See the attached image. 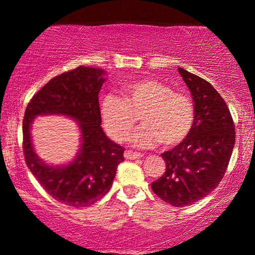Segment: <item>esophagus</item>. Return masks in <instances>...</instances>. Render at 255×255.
I'll use <instances>...</instances> for the list:
<instances>
[{
  "instance_id": "1",
  "label": "esophagus",
  "mask_w": 255,
  "mask_h": 255,
  "mask_svg": "<svg viewBox=\"0 0 255 255\" xmlns=\"http://www.w3.org/2000/svg\"><path fill=\"white\" fill-rule=\"evenodd\" d=\"M125 159H130V160H134V159H140L142 154L138 152H133V151H127L124 153Z\"/></svg>"
}]
</instances>
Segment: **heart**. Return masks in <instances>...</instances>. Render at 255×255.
I'll return each mask as SVG.
<instances>
[{
  "label": "heart",
  "instance_id": "1",
  "mask_svg": "<svg viewBox=\"0 0 255 255\" xmlns=\"http://www.w3.org/2000/svg\"><path fill=\"white\" fill-rule=\"evenodd\" d=\"M122 99L107 95L101 102V117L108 134L116 141H125L137 124L140 114L142 127L132 135L135 146L149 147L162 141L173 145L191 131L195 106L189 95L173 92L155 79H141L127 83L121 89Z\"/></svg>",
  "mask_w": 255,
  "mask_h": 255
}]
</instances>
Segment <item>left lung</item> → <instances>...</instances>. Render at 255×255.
<instances>
[{"mask_svg": "<svg viewBox=\"0 0 255 255\" xmlns=\"http://www.w3.org/2000/svg\"><path fill=\"white\" fill-rule=\"evenodd\" d=\"M179 73L195 103L194 127L180 144L162 153L166 170L151 184L155 195L177 208L202 200L218 186L236 142L224 99L204 79L180 67Z\"/></svg>", "mask_w": 255, "mask_h": 255, "instance_id": "obj_1", "label": "left lung"}]
</instances>
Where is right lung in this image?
<instances>
[{
    "mask_svg": "<svg viewBox=\"0 0 255 255\" xmlns=\"http://www.w3.org/2000/svg\"><path fill=\"white\" fill-rule=\"evenodd\" d=\"M104 71L80 67L51 79L27 104L23 120V152L31 173L55 200L73 208L96 203L113 186L117 166L124 160L123 146L115 144L101 128L99 93ZM66 114L79 122L82 149L64 167L47 166L37 158L29 128L39 114Z\"/></svg>",
    "mask_w": 255,
    "mask_h": 255,
    "instance_id": "obj_1",
    "label": "right lung"
}]
</instances>
